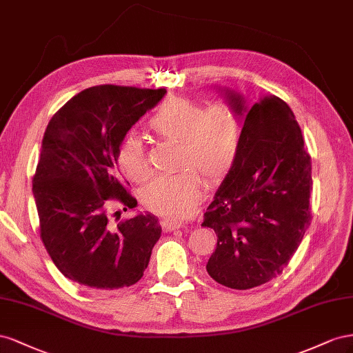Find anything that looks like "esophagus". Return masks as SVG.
Listing matches in <instances>:
<instances>
[{"label":"esophagus","instance_id":"34e87169","mask_svg":"<svg viewBox=\"0 0 353 353\" xmlns=\"http://www.w3.org/2000/svg\"><path fill=\"white\" fill-rule=\"evenodd\" d=\"M161 225H163L168 230V232H171V230L180 229L183 226L182 221H177V220H163V223H161Z\"/></svg>","mask_w":353,"mask_h":353}]
</instances>
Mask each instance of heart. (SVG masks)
Returning <instances> with one entry per match:
<instances>
[{
    "instance_id": "obj_1",
    "label": "heart",
    "mask_w": 353,
    "mask_h": 353,
    "mask_svg": "<svg viewBox=\"0 0 353 353\" xmlns=\"http://www.w3.org/2000/svg\"><path fill=\"white\" fill-rule=\"evenodd\" d=\"M148 125L161 139L177 140L176 174L159 176L140 194L152 213L186 217L203 196V179L217 185L234 168L241 146V118L229 103L205 106L192 99L170 96L149 117ZM117 164L127 179L143 182L150 170L142 140L127 134L118 146Z\"/></svg>"
}]
</instances>
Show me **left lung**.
<instances>
[{"mask_svg": "<svg viewBox=\"0 0 353 353\" xmlns=\"http://www.w3.org/2000/svg\"><path fill=\"white\" fill-rule=\"evenodd\" d=\"M244 118L239 155L204 214L217 247L207 263L216 283L248 290L283 274L310 225L312 161L293 110L274 94L251 108L234 92Z\"/></svg>", "mask_w": 353, "mask_h": 353, "instance_id": "1", "label": "left lung"}]
</instances>
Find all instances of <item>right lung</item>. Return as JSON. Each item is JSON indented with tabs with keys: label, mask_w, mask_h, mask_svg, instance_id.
I'll return each mask as SVG.
<instances>
[{
	"label": "right lung",
	"mask_w": 353,
	"mask_h": 353,
	"mask_svg": "<svg viewBox=\"0 0 353 353\" xmlns=\"http://www.w3.org/2000/svg\"><path fill=\"white\" fill-rule=\"evenodd\" d=\"M164 94V88L90 87L47 125L32 180L39 235L56 268L85 288L136 284L161 236L155 216L137 214L115 223L109 207L137 205L119 176L117 150Z\"/></svg>",
	"instance_id": "obj_1"
}]
</instances>
